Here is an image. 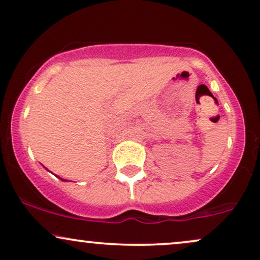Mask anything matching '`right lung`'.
I'll return each instance as SVG.
<instances>
[{
	"label": "right lung",
	"mask_w": 260,
	"mask_h": 260,
	"mask_svg": "<svg viewBox=\"0 0 260 260\" xmlns=\"http://www.w3.org/2000/svg\"><path fill=\"white\" fill-rule=\"evenodd\" d=\"M59 178V179H60V180H62V181H68V180H65V179H62V178H60V177H58Z\"/></svg>",
	"instance_id": "obj_1"
}]
</instances>
